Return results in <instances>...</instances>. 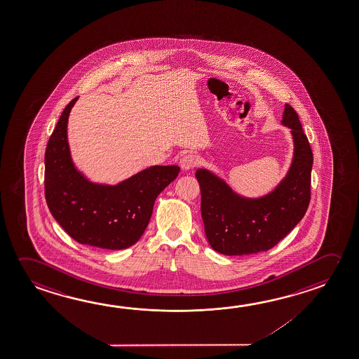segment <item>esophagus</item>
Wrapping results in <instances>:
<instances>
[{"label":"esophagus","instance_id":"obj_1","mask_svg":"<svg viewBox=\"0 0 359 359\" xmlns=\"http://www.w3.org/2000/svg\"><path fill=\"white\" fill-rule=\"evenodd\" d=\"M198 163H199V158L195 154L189 153L182 156L180 160V166H182V170H190L195 168Z\"/></svg>","mask_w":359,"mask_h":359}]
</instances>
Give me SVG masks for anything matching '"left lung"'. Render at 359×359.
Wrapping results in <instances>:
<instances>
[{"label":"left lung","instance_id":"1","mask_svg":"<svg viewBox=\"0 0 359 359\" xmlns=\"http://www.w3.org/2000/svg\"><path fill=\"white\" fill-rule=\"evenodd\" d=\"M282 123L293 135L294 156L287 177L271 193L244 198L206 169H198L201 217L212 249L224 255L266 252L288 236L311 201L313 153L299 116L285 104Z\"/></svg>","mask_w":359,"mask_h":359}]
</instances>
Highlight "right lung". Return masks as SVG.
<instances>
[{
    "label": "right lung",
    "mask_w": 359,
    "mask_h": 359,
    "mask_svg": "<svg viewBox=\"0 0 359 359\" xmlns=\"http://www.w3.org/2000/svg\"><path fill=\"white\" fill-rule=\"evenodd\" d=\"M75 97L66 106L45 153V196L62 229L77 243L120 250L135 244L147 229L158 195L177 179V165H155L118 182L88 180L71 159L67 120Z\"/></svg>",
    "instance_id": "right-lung-1"
}]
</instances>
